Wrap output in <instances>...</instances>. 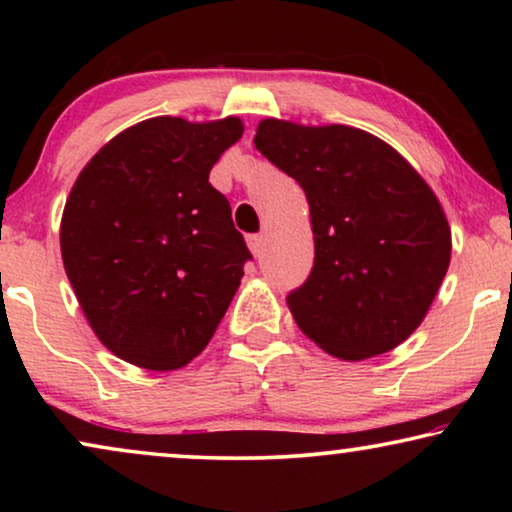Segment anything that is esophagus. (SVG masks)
<instances>
[{
    "mask_svg": "<svg viewBox=\"0 0 512 512\" xmlns=\"http://www.w3.org/2000/svg\"><path fill=\"white\" fill-rule=\"evenodd\" d=\"M247 244H249L251 254H254V256H261V254H263V247H265V242H263V235H249Z\"/></svg>",
    "mask_w": 512,
    "mask_h": 512,
    "instance_id": "1",
    "label": "esophagus"
}]
</instances>
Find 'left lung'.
Instances as JSON below:
<instances>
[{
    "label": "left lung",
    "instance_id": "1",
    "mask_svg": "<svg viewBox=\"0 0 512 512\" xmlns=\"http://www.w3.org/2000/svg\"><path fill=\"white\" fill-rule=\"evenodd\" d=\"M254 144L310 205L314 265L286 296L300 331L345 361L401 345L450 265V226L429 184L387 142L349 125L265 118Z\"/></svg>",
    "mask_w": 512,
    "mask_h": 512
}]
</instances>
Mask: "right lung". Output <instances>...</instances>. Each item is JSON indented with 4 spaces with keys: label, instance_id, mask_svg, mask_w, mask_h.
<instances>
[{
    "label": "right lung",
    "instance_id": "add662e5",
    "mask_svg": "<svg viewBox=\"0 0 512 512\" xmlns=\"http://www.w3.org/2000/svg\"><path fill=\"white\" fill-rule=\"evenodd\" d=\"M242 132L235 116L149 118L104 144L72 186L62 263L118 359L177 370L212 340L251 254L209 172Z\"/></svg>",
    "mask_w": 512,
    "mask_h": 512
}]
</instances>
